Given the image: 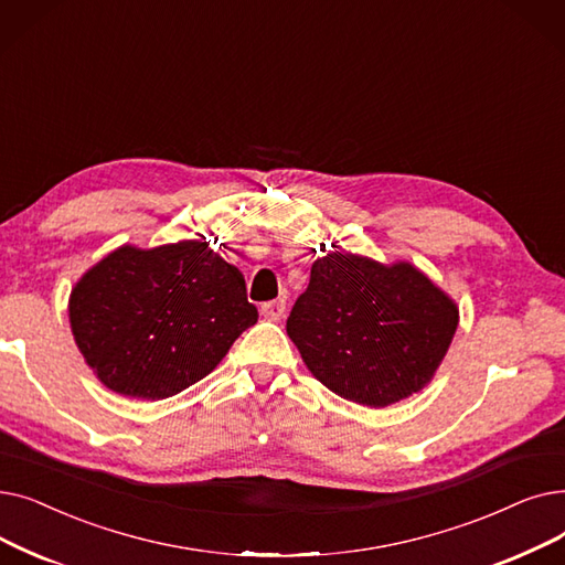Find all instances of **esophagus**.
<instances>
[{
	"label": "esophagus",
	"mask_w": 565,
	"mask_h": 565,
	"mask_svg": "<svg viewBox=\"0 0 565 565\" xmlns=\"http://www.w3.org/2000/svg\"><path fill=\"white\" fill-rule=\"evenodd\" d=\"M260 313L267 321H279V318L286 313V302L284 300H273L260 305Z\"/></svg>",
	"instance_id": "34e87169"
}]
</instances>
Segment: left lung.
Wrapping results in <instances>:
<instances>
[{"mask_svg":"<svg viewBox=\"0 0 565 565\" xmlns=\"http://www.w3.org/2000/svg\"><path fill=\"white\" fill-rule=\"evenodd\" d=\"M457 323L455 302L420 269L332 252L311 265L286 332L334 395L383 408L431 381Z\"/></svg>","mask_w":565,"mask_h":565,"instance_id":"1","label":"left lung"}]
</instances>
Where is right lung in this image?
<instances>
[{
    "label": "right lung",
    "mask_w": 565,
    "mask_h": 565,
    "mask_svg": "<svg viewBox=\"0 0 565 565\" xmlns=\"http://www.w3.org/2000/svg\"><path fill=\"white\" fill-rule=\"evenodd\" d=\"M68 318L106 387L157 402L205 379L258 309L235 265L184 239L108 254L73 288Z\"/></svg>",
    "instance_id": "right-lung-1"
}]
</instances>
